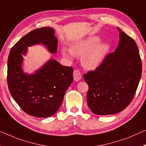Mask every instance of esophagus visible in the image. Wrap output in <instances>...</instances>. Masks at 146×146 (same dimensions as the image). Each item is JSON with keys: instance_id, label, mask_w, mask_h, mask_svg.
<instances>
[{"instance_id": "obj_1", "label": "esophagus", "mask_w": 146, "mask_h": 146, "mask_svg": "<svg viewBox=\"0 0 146 146\" xmlns=\"http://www.w3.org/2000/svg\"><path fill=\"white\" fill-rule=\"evenodd\" d=\"M73 78H74V80L76 82H78L80 79H81L82 75L79 71L75 70L73 71Z\"/></svg>"}]
</instances>
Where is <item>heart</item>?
Instances as JSON below:
<instances>
[{"label": "heart", "instance_id": "b5f03b06", "mask_svg": "<svg viewBox=\"0 0 146 146\" xmlns=\"http://www.w3.org/2000/svg\"><path fill=\"white\" fill-rule=\"evenodd\" d=\"M100 42L101 39L96 36L73 41L71 43L70 48H62V54L69 59H72L75 55L82 56V66L88 70H94L100 66L110 49L109 44Z\"/></svg>", "mask_w": 146, "mask_h": 146}]
</instances>
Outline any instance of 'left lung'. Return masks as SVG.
Returning a JSON list of instances; mask_svg holds the SVG:
<instances>
[{"label":"left lung","mask_w":146,"mask_h":146,"mask_svg":"<svg viewBox=\"0 0 146 146\" xmlns=\"http://www.w3.org/2000/svg\"><path fill=\"white\" fill-rule=\"evenodd\" d=\"M119 41L95 71L84 75L88 84L87 103L97 115L123 110L133 100L142 75V61L135 41L119 28Z\"/></svg>","instance_id":"obj_1"}]
</instances>
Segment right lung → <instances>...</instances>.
Listing matches in <instances>:
<instances>
[{
    "label": "right lung",
    "instance_id": "add662e5",
    "mask_svg": "<svg viewBox=\"0 0 146 146\" xmlns=\"http://www.w3.org/2000/svg\"><path fill=\"white\" fill-rule=\"evenodd\" d=\"M58 40L53 28L34 30L16 43L8 59V85L16 103L27 114L47 117L59 109L67 89L73 82V68L64 66L50 59L33 73L24 72L23 64L28 47L45 46L56 54Z\"/></svg>",
    "mask_w": 146,
    "mask_h": 146
}]
</instances>
